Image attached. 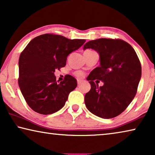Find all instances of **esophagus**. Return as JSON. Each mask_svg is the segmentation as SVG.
<instances>
[{
    "mask_svg": "<svg viewBox=\"0 0 155 155\" xmlns=\"http://www.w3.org/2000/svg\"><path fill=\"white\" fill-rule=\"evenodd\" d=\"M81 83H82V81H80V80H77V83H78V86H79V85L81 84Z\"/></svg>",
    "mask_w": 155,
    "mask_h": 155,
    "instance_id": "1",
    "label": "esophagus"
}]
</instances>
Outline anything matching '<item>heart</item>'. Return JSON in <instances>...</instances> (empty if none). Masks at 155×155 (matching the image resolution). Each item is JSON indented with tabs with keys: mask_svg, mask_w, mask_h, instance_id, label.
Returning a JSON list of instances; mask_svg holds the SVG:
<instances>
[{
	"mask_svg": "<svg viewBox=\"0 0 155 155\" xmlns=\"http://www.w3.org/2000/svg\"><path fill=\"white\" fill-rule=\"evenodd\" d=\"M75 74H76V76H77V77L81 78V77H82L83 76V73L81 72H77L75 73Z\"/></svg>",
	"mask_w": 155,
	"mask_h": 155,
	"instance_id": "obj_1",
	"label": "heart"
}]
</instances>
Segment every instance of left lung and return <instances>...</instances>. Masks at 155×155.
<instances>
[{
	"instance_id": "obj_1",
	"label": "left lung",
	"mask_w": 155,
	"mask_h": 155,
	"mask_svg": "<svg viewBox=\"0 0 155 155\" xmlns=\"http://www.w3.org/2000/svg\"><path fill=\"white\" fill-rule=\"evenodd\" d=\"M91 48L100 56V66L87 78L91 89L85 104L92 114L103 119L118 116L127 108L137 94L141 77V65L133 48L121 39L99 38L90 41L83 49ZM104 82L98 87L94 81Z\"/></svg>"
}]
</instances>
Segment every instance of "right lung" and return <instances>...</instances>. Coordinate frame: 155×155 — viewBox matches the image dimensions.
Masks as SVG:
<instances>
[{
  "mask_svg": "<svg viewBox=\"0 0 155 155\" xmlns=\"http://www.w3.org/2000/svg\"><path fill=\"white\" fill-rule=\"evenodd\" d=\"M85 39H68L45 34L36 36L22 51L18 61V85L25 100L34 112L51 114L64 106L69 94L77 86L71 75L58 83L55 70L65 67L68 56Z\"/></svg>",
  "mask_w": 155,
  "mask_h": 155,
  "instance_id": "add662e5",
  "label": "right lung"
}]
</instances>
